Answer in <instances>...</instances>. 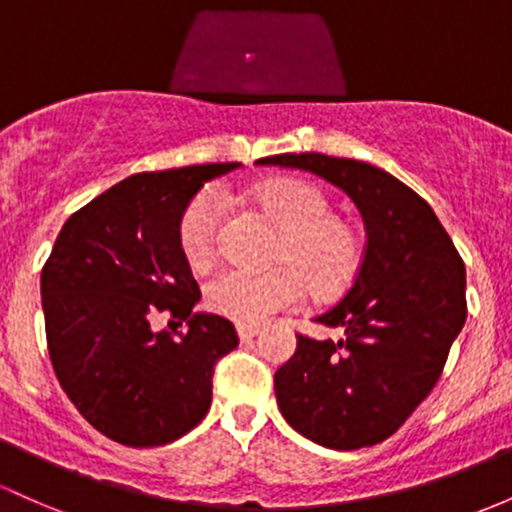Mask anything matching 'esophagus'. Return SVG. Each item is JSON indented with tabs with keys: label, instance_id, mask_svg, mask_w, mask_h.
Segmentation results:
<instances>
[{
	"label": "esophagus",
	"instance_id": "obj_1",
	"mask_svg": "<svg viewBox=\"0 0 512 512\" xmlns=\"http://www.w3.org/2000/svg\"><path fill=\"white\" fill-rule=\"evenodd\" d=\"M235 330H238V338L243 342L257 338V335H260V328H257V325H243V323H240Z\"/></svg>",
	"mask_w": 512,
	"mask_h": 512
}]
</instances>
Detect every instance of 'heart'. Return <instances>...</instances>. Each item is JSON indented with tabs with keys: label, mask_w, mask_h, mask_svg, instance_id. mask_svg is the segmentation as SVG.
Instances as JSON below:
<instances>
[{
	"label": "heart",
	"mask_w": 512,
	"mask_h": 512,
	"mask_svg": "<svg viewBox=\"0 0 512 512\" xmlns=\"http://www.w3.org/2000/svg\"><path fill=\"white\" fill-rule=\"evenodd\" d=\"M255 206L277 226L272 272L226 267L206 282L204 303L218 316L252 325L296 306L303 284L313 296H335L355 282L364 245L355 226L333 216V201L306 179H274L252 192ZM226 199L216 189L196 194L177 226L179 250L192 267H204L216 252Z\"/></svg>",
	"instance_id": "obj_1"
}]
</instances>
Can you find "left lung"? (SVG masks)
Segmentation results:
<instances>
[{
	"label": "left lung",
	"instance_id": "1",
	"mask_svg": "<svg viewBox=\"0 0 512 512\" xmlns=\"http://www.w3.org/2000/svg\"><path fill=\"white\" fill-rule=\"evenodd\" d=\"M328 179L357 204L367 247L350 291L318 316L340 340L296 335L274 374L279 411L330 449L372 447L435 389L466 320V269L428 201L369 162L320 153L265 157Z\"/></svg>",
	"mask_w": 512,
	"mask_h": 512
}]
</instances>
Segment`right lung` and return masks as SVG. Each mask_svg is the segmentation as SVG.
Listing matches in <instances>:
<instances>
[{
	"label": "right lung",
	"instance_id": "1",
	"mask_svg": "<svg viewBox=\"0 0 512 512\" xmlns=\"http://www.w3.org/2000/svg\"><path fill=\"white\" fill-rule=\"evenodd\" d=\"M235 167L240 162L123 179L67 218L43 265L55 376L109 440L160 447L209 413L213 367L238 347V333L226 318L192 313L201 291L177 226L204 182ZM160 312L187 319L188 333L177 341L157 334L152 320Z\"/></svg>",
	"mask_w": 512,
	"mask_h": 512
}]
</instances>
